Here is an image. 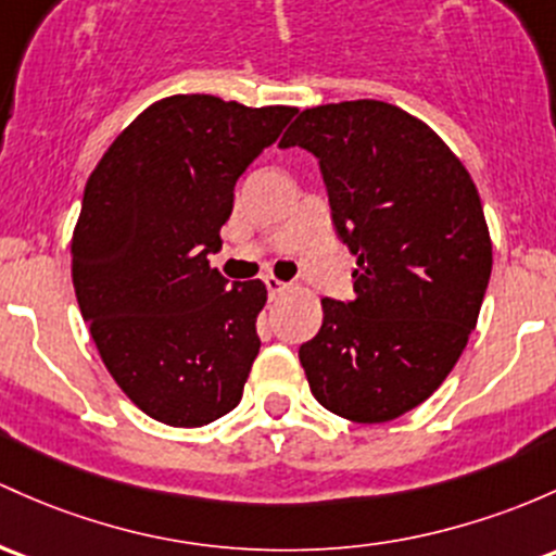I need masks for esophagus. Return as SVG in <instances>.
Wrapping results in <instances>:
<instances>
[{"instance_id":"34e87169","label":"esophagus","mask_w":556,"mask_h":556,"mask_svg":"<svg viewBox=\"0 0 556 556\" xmlns=\"http://www.w3.org/2000/svg\"><path fill=\"white\" fill-rule=\"evenodd\" d=\"M290 285L282 282V279L277 277H266V290H268V298H279L282 292H288Z\"/></svg>"}]
</instances>
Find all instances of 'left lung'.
Here are the masks:
<instances>
[{
    "label": "left lung",
    "mask_w": 556,
    "mask_h": 556,
    "mask_svg": "<svg viewBox=\"0 0 556 556\" xmlns=\"http://www.w3.org/2000/svg\"><path fill=\"white\" fill-rule=\"evenodd\" d=\"M279 144L319 157L356 255V298H321L298 351L311 393L351 422H390L441 388L478 325L493 266L478 187L425 121L380 100L303 110Z\"/></svg>",
    "instance_id": "1"
}]
</instances>
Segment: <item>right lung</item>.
Instances as JSON below:
<instances>
[{
	"label": "right lung",
	"mask_w": 556,
	"mask_h": 556,
	"mask_svg": "<svg viewBox=\"0 0 556 556\" xmlns=\"http://www.w3.org/2000/svg\"><path fill=\"white\" fill-rule=\"evenodd\" d=\"M295 113L174 94L91 170L71 240L76 301L113 380L157 422L203 427L240 404L266 285H227L208 253L237 179Z\"/></svg>",
	"instance_id": "1"
}]
</instances>
